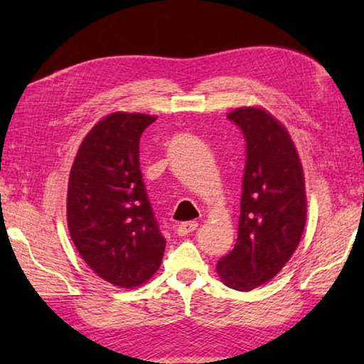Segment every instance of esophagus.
<instances>
[{"label":"esophagus","mask_w":364,"mask_h":364,"mask_svg":"<svg viewBox=\"0 0 364 364\" xmlns=\"http://www.w3.org/2000/svg\"><path fill=\"white\" fill-rule=\"evenodd\" d=\"M198 228V223L197 222H183V223H180V225H178V230H176V233H178V236H186V235H189V233H192V231H196Z\"/></svg>","instance_id":"34e87169"}]
</instances>
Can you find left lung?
<instances>
[{"mask_svg": "<svg viewBox=\"0 0 364 364\" xmlns=\"http://www.w3.org/2000/svg\"><path fill=\"white\" fill-rule=\"evenodd\" d=\"M227 117L245 139L241 215L235 249L218 261L228 288L252 291L280 272L296 252L306 222L305 178L288 131L261 107Z\"/></svg>", "mask_w": 364, "mask_h": 364, "instance_id": "obj_1", "label": "left lung"}]
</instances>
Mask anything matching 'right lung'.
I'll return each instance as SVG.
<instances>
[{
    "mask_svg": "<svg viewBox=\"0 0 364 364\" xmlns=\"http://www.w3.org/2000/svg\"><path fill=\"white\" fill-rule=\"evenodd\" d=\"M156 117L114 112L84 137L68 178L72 241L94 272L120 288L150 280L166 239L146 197L139 141Z\"/></svg>",
    "mask_w": 364,
    "mask_h": 364,
    "instance_id": "1",
    "label": "right lung"
}]
</instances>
